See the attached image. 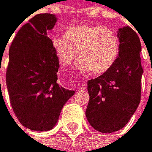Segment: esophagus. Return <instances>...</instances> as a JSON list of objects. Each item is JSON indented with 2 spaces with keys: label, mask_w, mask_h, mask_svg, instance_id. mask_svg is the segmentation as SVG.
<instances>
[{
  "label": "esophagus",
  "mask_w": 152,
  "mask_h": 152,
  "mask_svg": "<svg viewBox=\"0 0 152 152\" xmlns=\"http://www.w3.org/2000/svg\"><path fill=\"white\" fill-rule=\"evenodd\" d=\"M78 89H79L80 91H84V90L87 89V82H86V81H82V82H81V83L79 84Z\"/></svg>",
  "instance_id": "1"
}]
</instances>
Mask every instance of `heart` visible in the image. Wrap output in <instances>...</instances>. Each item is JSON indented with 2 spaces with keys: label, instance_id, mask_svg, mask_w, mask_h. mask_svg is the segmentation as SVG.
Listing matches in <instances>:
<instances>
[{
  "label": "heart",
  "instance_id": "1",
  "mask_svg": "<svg viewBox=\"0 0 152 152\" xmlns=\"http://www.w3.org/2000/svg\"><path fill=\"white\" fill-rule=\"evenodd\" d=\"M51 47L63 66L75 62L81 72L99 75L114 65L120 53V40L116 32L102 25L79 23L70 26L64 34L51 37Z\"/></svg>",
  "mask_w": 152,
  "mask_h": 152
}]
</instances>
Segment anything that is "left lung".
<instances>
[{"label": "left lung", "mask_w": 152, "mask_h": 152, "mask_svg": "<svg viewBox=\"0 0 152 152\" xmlns=\"http://www.w3.org/2000/svg\"><path fill=\"white\" fill-rule=\"evenodd\" d=\"M120 53L114 65L100 77L88 81L90 101L86 117L101 133H113L126 125L141 98L140 39L131 27L118 31Z\"/></svg>", "instance_id": "1"}]
</instances>
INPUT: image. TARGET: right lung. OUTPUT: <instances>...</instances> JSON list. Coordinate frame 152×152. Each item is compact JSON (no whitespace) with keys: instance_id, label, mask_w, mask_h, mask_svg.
Wrapping results in <instances>:
<instances>
[{"instance_id":"obj_1","label":"right lung","mask_w":152,"mask_h":152,"mask_svg":"<svg viewBox=\"0 0 152 152\" xmlns=\"http://www.w3.org/2000/svg\"><path fill=\"white\" fill-rule=\"evenodd\" d=\"M56 21L52 14L36 15L18 30L9 48V99L19 122L33 131L52 129L75 93L58 83L59 59L48 36Z\"/></svg>"}]
</instances>
